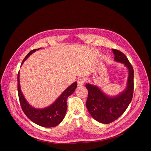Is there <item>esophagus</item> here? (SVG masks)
<instances>
[{"instance_id":"esophagus-1","label":"esophagus","mask_w":151,"mask_h":151,"mask_svg":"<svg viewBox=\"0 0 151 151\" xmlns=\"http://www.w3.org/2000/svg\"><path fill=\"white\" fill-rule=\"evenodd\" d=\"M84 82H85V79L83 77H81V78H79L77 81V85L78 86H83L84 84Z\"/></svg>"}]
</instances>
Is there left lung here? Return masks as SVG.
<instances>
[{"instance_id":"1","label":"left lung","mask_w":151,"mask_h":151,"mask_svg":"<svg viewBox=\"0 0 151 151\" xmlns=\"http://www.w3.org/2000/svg\"><path fill=\"white\" fill-rule=\"evenodd\" d=\"M114 60L123 63L129 70L126 89L116 96L105 94L98 86L86 84L88 96L86 107L90 115L96 121L108 124L118 119L125 112L130 103L134 93V69L127 57L122 52L112 49Z\"/></svg>"}]
</instances>
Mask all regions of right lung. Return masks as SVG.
<instances>
[{"label": "right lung", "instance_id": "add662e5", "mask_svg": "<svg viewBox=\"0 0 151 151\" xmlns=\"http://www.w3.org/2000/svg\"><path fill=\"white\" fill-rule=\"evenodd\" d=\"M40 49V48L31 50L25 57L22 62V64L32 53L36 52V50H39ZM77 82H75L69 87H68L52 104L47 108L37 109L31 106L27 102L25 98L24 97L23 94L21 92L20 87L19 71L17 74L18 96H19V101L22 111L29 120L36 123V124L43 127H54L58 125L59 123H60L65 117L67 109V98L74 92L75 89L77 88Z\"/></svg>", "mask_w": 151, "mask_h": 151}]
</instances>
